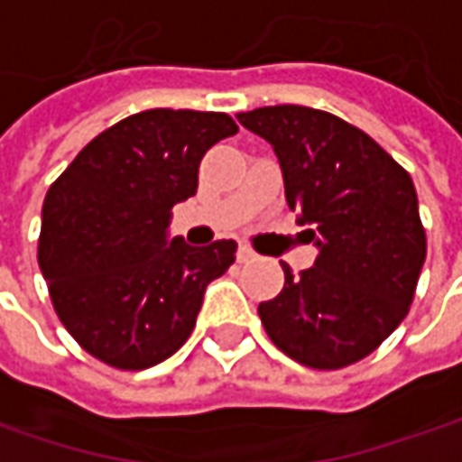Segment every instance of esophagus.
<instances>
[{
	"label": "esophagus",
	"instance_id": "1",
	"mask_svg": "<svg viewBox=\"0 0 462 462\" xmlns=\"http://www.w3.org/2000/svg\"><path fill=\"white\" fill-rule=\"evenodd\" d=\"M237 261H240V263L255 261V251H253V248H248V245H240V248H237Z\"/></svg>",
	"mask_w": 462,
	"mask_h": 462
}]
</instances>
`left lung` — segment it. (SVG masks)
<instances>
[{
  "mask_svg": "<svg viewBox=\"0 0 462 462\" xmlns=\"http://www.w3.org/2000/svg\"><path fill=\"white\" fill-rule=\"evenodd\" d=\"M279 160L284 196L318 248L312 269L258 305L269 338L294 362L338 370L377 349L406 318L427 258L409 172L365 131L305 106L237 113Z\"/></svg>",
  "mask_w": 462,
  "mask_h": 462,
  "instance_id": "left-lung-1",
  "label": "left lung"
}]
</instances>
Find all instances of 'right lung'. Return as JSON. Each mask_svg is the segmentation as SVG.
Here are the masks:
<instances>
[{
	"label": "right lung",
	"mask_w": 462,
	"mask_h": 462,
	"mask_svg": "<svg viewBox=\"0 0 462 462\" xmlns=\"http://www.w3.org/2000/svg\"><path fill=\"white\" fill-rule=\"evenodd\" d=\"M237 134L227 113H136L95 136L43 201L38 243L51 302L74 341L118 370L186 344L204 291L237 243L171 237L172 207L199 189L201 157Z\"/></svg>",
	"instance_id": "obj_1"
}]
</instances>
